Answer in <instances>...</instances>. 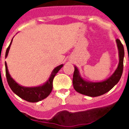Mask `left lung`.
<instances>
[{
	"instance_id": "1",
	"label": "left lung",
	"mask_w": 129,
	"mask_h": 129,
	"mask_svg": "<svg viewBox=\"0 0 129 129\" xmlns=\"http://www.w3.org/2000/svg\"><path fill=\"white\" fill-rule=\"evenodd\" d=\"M117 46L119 50V64L113 74L108 79L101 82L90 83L85 81L79 74V70L75 67L73 75V85L74 89L81 94L90 97H97L105 94L119 82L122 76L123 70L124 48L120 40L116 39Z\"/></svg>"
}]
</instances>
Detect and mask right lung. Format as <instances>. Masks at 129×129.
<instances>
[{"mask_svg":"<svg viewBox=\"0 0 129 129\" xmlns=\"http://www.w3.org/2000/svg\"><path fill=\"white\" fill-rule=\"evenodd\" d=\"M12 40H11V43L6 52V57L8 54ZM5 66L7 81H8V83L11 90L13 91L15 94H17L18 96L20 97V98L23 99L28 102L35 103V102H38V101L44 100V98H47L50 95L52 90V88H53V78L57 73L59 72V70L62 68L63 64H61L55 68L52 71L50 79L44 85L40 86H37V87H24V86H20L19 84H17L13 80L12 77H11L8 72V67H7V64L6 62Z\"/></svg>","mask_w":129,"mask_h":129,"instance_id":"right-lung-1","label":"right lung"}]
</instances>
